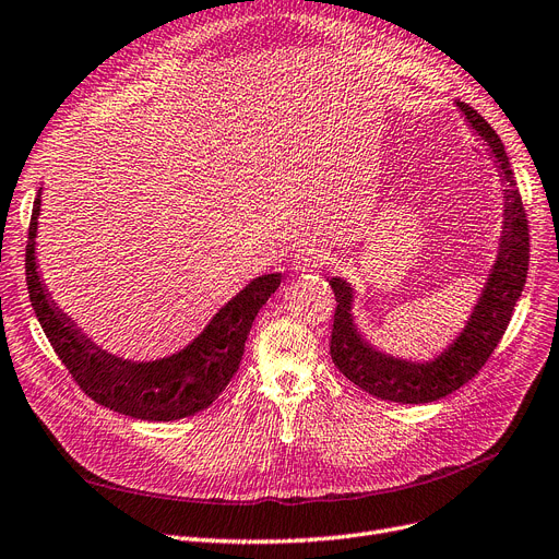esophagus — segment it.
<instances>
[{"instance_id": "1", "label": "esophagus", "mask_w": 559, "mask_h": 559, "mask_svg": "<svg viewBox=\"0 0 559 559\" xmlns=\"http://www.w3.org/2000/svg\"><path fill=\"white\" fill-rule=\"evenodd\" d=\"M328 261V252L319 245H302L294 254L296 271H311V267H321Z\"/></svg>"}]
</instances>
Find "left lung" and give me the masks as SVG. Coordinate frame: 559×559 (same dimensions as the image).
I'll list each match as a JSON object with an SVG mask.
<instances>
[{
	"instance_id": "left-lung-1",
	"label": "left lung",
	"mask_w": 559,
	"mask_h": 559,
	"mask_svg": "<svg viewBox=\"0 0 559 559\" xmlns=\"http://www.w3.org/2000/svg\"><path fill=\"white\" fill-rule=\"evenodd\" d=\"M456 105L467 123L486 142L488 151L493 153L504 181L509 183V190H504V234L500 257L475 307V314L467 321L461 337L436 362L413 365L406 360H394V357L378 353L362 342L350 319V286L340 277L330 280L334 300H337L330 332V355L334 367L353 385L378 399L396 401V404H429V401L448 396L467 381H473L498 348L527 280L530 225L504 144L477 109L461 100H456Z\"/></svg>"
}]
</instances>
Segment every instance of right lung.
Here are the masks:
<instances>
[{
    "label": "right lung",
    "instance_id": "add662e5",
    "mask_svg": "<svg viewBox=\"0 0 559 559\" xmlns=\"http://www.w3.org/2000/svg\"><path fill=\"white\" fill-rule=\"evenodd\" d=\"M38 213L40 192L25 250L29 300L43 332L80 390L109 411L148 421H171L209 408L238 371L257 311L277 292L282 275L271 273L250 282L181 353L155 362H130L86 340L43 286L34 257Z\"/></svg>",
    "mask_w": 559,
    "mask_h": 559
}]
</instances>
